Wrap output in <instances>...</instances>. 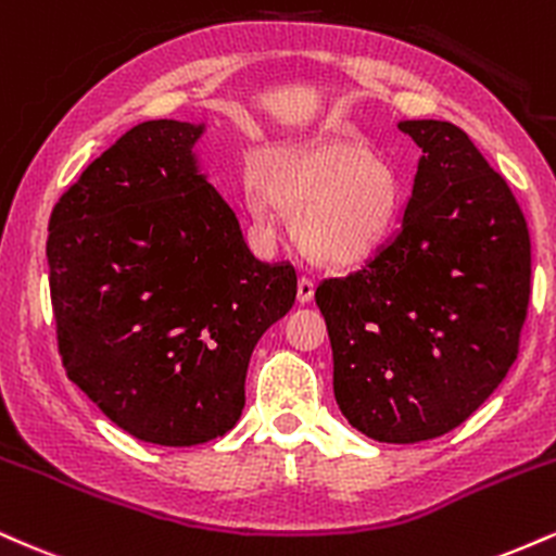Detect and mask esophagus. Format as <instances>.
Wrapping results in <instances>:
<instances>
[{
    "label": "esophagus",
    "instance_id": "34e87169",
    "mask_svg": "<svg viewBox=\"0 0 556 556\" xmlns=\"http://www.w3.org/2000/svg\"><path fill=\"white\" fill-rule=\"evenodd\" d=\"M312 296H315V280L302 276V278H299V283H296L299 304H309Z\"/></svg>",
    "mask_w": 556,
    "mask_h": 556
}]
</instances>
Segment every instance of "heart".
I'll list each match as a JSON object with an SVG mask.
<instances>
[{
	"label": "heart",
	"mask_w": 556,
	"mask_h": 556,
	"mask_svg": "<svg viewBox=\"0 0 556 556\" xmlns=\"http://www.w3.org/2000/svg\"><path fill=\"white\" fill-rule=\"evenodd\" d=\"M244 179V205L263 218L267 198L296 215L299 244L325 265H356L384 244L401 207V187L382 161L354 142L270 148Z\"/></svg>",
	"instance_id": "1"
}]
</instances>
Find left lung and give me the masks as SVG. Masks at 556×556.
<instances>
[{
    "label": "left lung",
    "instance_id": "8db88e82",
    "mask_svg": "<svg viewBox=\"0 0 556 556\" xmlns=\"http://www.w3.org/2000/svg\"><path fill=\"white\" fill-rule=\"evenodd\" d=\"M421 148L397 231L315 299L341 414L377 442L460 427L518 358L531 239L518 202L460 127L397 122Z\"/></svg>",
    "mask_w": 556,
    "mask_h": 556
}]
</instances>
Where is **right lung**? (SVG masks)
Returning <instances> with one entry per match:
<instances>
[{
    "instance_id": "obj_1",
    "label": "right lung",
    "mask_w": 556,
    "mask_h": 556,
    "mask_svg": "<svg viewBox=\"0 0 556 556\" xmlns=\"http://www.w3.org/2000/svg\"><path fill=\"white\" fill-rule=\"evenodd\" d=\"M205 129L137 124L62 194L46 241L67 377L163 447L237 427L254 345L296 299L293 267L260 263L213 187Z\"/></svg>"
}]
</instances>
